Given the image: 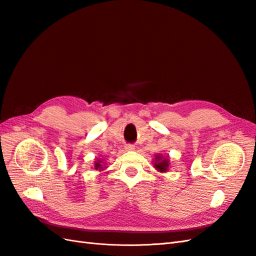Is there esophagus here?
<instances>
[{
	"label": "esophagus",
	"mask_w": 256,
	"mask_h": 256,
	"mask_svg": "<svg viewBox=\"0 0 256 256\" xmlns=\"http://www.w3.org/2000/svg\"><path fill=\"white\" fill-rule=\"evenodd\" d=\"M125 150H134V144H126L125 145Z\"/></svg>",
	"instance_id": "34e87169"
}]
</instances>
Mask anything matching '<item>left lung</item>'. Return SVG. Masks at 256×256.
I'll return each instance as SVG.
<instances>
[{"mask_svg": "<svg viewBox=\"0 0 256 256\" xmlns=\"http://www.w3.org/2000/svg\"><path fill=\"white\" fill-rule=\"evenodd\" d=\"M154 168L159 170L160 172H166L168 168V160L162 159L161 156H156V164H154Z\"/></svg>", "mask_w": 256, "mask_h": 256, "instance_id": "obj_1", "label": "left lung"}]
</instances>
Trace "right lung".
<instances>
[{"label": "right lung", "instance_id": "add662e5", "mask_svg": "<svg viewBox=\"0 0 256 256\" xmlns=\"http://www.w3.org/2000/svg\"><path fill=\"white\" fill-rule=\"evenodd\" d=\"M102 162L100 161V160H98V161L96 162V164H95V168H96V170H98V168H102Z\"/></svg>", "mask_w": 256, "mask_h": 256}]
</instances>
